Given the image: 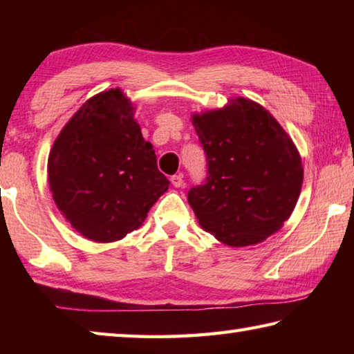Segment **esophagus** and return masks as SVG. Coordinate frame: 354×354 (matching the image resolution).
Returning a JSON list of instances; mask_svg holds the SVG:
<instances>
[{
    "label": "esophagus",
    "instance_id": "1",
    "mask_svg": "<svg viewBox=\"0 0 354 354\" xmlns=\"http://www.w3.org/2000/svg\"><path fill=\"white\" fill-rule=\"evenodd\" d=\"M171 184L175 185V187H184V179H183V175H173L170 178Z\"/></svg>",
    "mask_w": 354,
    "mask_h": 354
}]
</instances>
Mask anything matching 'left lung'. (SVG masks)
I'll use <instances>...</instances> for the list:
<instances>
[{"label":"left lung","mask_w":354,"mask_h":354,"mask_svg":"<svg viewBox=\"0 0 354 354\" xmlns=\"http://www.w3.org/2000/svg\"><path fill=\"white\" fill-rule=\"evenodd\" d=\"M206 153L205 184L187 200L203 230L230 247L266 241L298 201L303 165L297 147L261 104L236 98L192 117Z\"/></svg>","instance_id":"8db88e82"}]
</instances>
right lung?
<instances>
[{
  "label": "right lung",
  "mask_w": 354,
  "mask_h": 354,
  "mask_svg": "<svg viewBox=\"0 0 354 354\" xmlns=\"http://www.w3.org/2000/svg\"><path fill=\"white\" fill-rule=\"evenodd\" d=\"M48 181L59 211L95 242L137 230L170 184L120 88L87 100L65 124L48 158Z\"/></svg>",
  "instance_id": "right-lung-1"
}]
</instances>
